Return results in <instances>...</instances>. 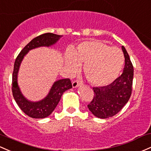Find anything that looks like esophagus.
I'll return each mask as SVG.
<instances>
[{
    "instance_id": "34e87169",
    "label": "esophagus",
    "mask_w": 151,
    "mask_h": 151,
    "mask_svg": "<svg viewBox=\"0 0 151 151\" xmlns=\"http://www.w3.org/2000/svg\"><path fill=\"white\" fill-rule=\"evenodd\" d=\"M80 83H79V81H77V80H74V82H72V87L73 88H75V87H79V85H80Z\"/></svg>"
}]
</instances>
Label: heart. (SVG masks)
Segmentation results:
<instances>
[{"mask_svg":"<svg viewBox=\"0 0 151 151\" xmlns=\"http://www.w3.org/2000/svg\"><path fill=\"white\" fill-rule=\"evenodd\" d=\"M65 64L71 72H75L84 64L87 80L95 86H105L117 78L124 64L120 49L110 47L97 39L80 43L74 51L65 56Z\"/></svg>","mask_w":151,"mask_h":151,"instance_id":"obj_1","label":"heart"}]
</instances>
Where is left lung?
Masks as SVG:
<instances>
[{
    "label": "left lung",
    "instance_id": "obj_1",
    "mask_svg": "<svg viewBox=\"0 0 151 151\" xmlns=\"http://www.w3.org/2000/svg\"><path fill=\"white\" fill-rule=\"evenodd\" d=\"M122 50L125 57L122 74L108 85L93 87L94 97L87 107L91 112L99 118H108L118 113L131 95L133 66L123 46Z\"/></svg>",
    "mask_w": 151,
    "mask_h": 151
}]
</instances>
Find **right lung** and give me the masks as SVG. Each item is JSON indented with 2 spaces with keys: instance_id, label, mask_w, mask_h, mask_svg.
Instances as JSON below:
<instances>
[{
  "instance_id": "add662e5",
  "label": "right lung",
  "mask_w": 151,
  "mask_h": 151,
  "mask_svg": "<svg viewBox=\"0 0 151 151\" xmlns=\"http://www.w3.org/2000/svg\"><path fill=\"white\" fill-rule=\"evenodd\" d=\"M62 36L51 33H46L34 38L21 50L15 61L12 75L13 96L21 110L32 118H44L50 115L60 101L63 93L72 87V82L69 79L56 81L45 98L38 102H31L23 95L18 85L17 77L20 65L24 56L30 50L40 46L54 45Z\"/></svg>"
}]
</instances>
